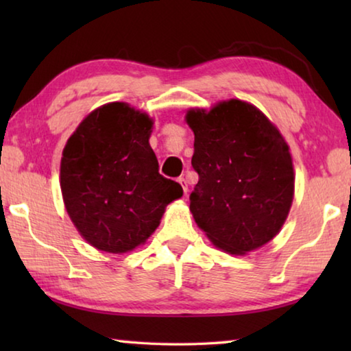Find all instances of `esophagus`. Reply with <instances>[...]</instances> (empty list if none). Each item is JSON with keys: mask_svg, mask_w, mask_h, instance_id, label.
I'll list each match as a JSON object with an SVG mask.
<instances>
[{"mask_svg": "<svg viewBox=\"0 0 351 351\" xmlns=\"http://www.w3.org/2000/svg\"><path fill=\"white\" fill-rule=\"evenodd\" d=\"M178 182L181 184V187H182V192H184V197H186L187 195V192H189V186H187V181L184 180V178H180V180H178Z\"/></svg>", "mask_w": 351, "mask_h": 351, "instance_id": "34e87169", "label": "esophagus"}]
</instances>
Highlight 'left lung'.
Instances as JSON below:
<instances>
[{"label":"left lung","instance_id":"1","mask_svg":"<svg viewBox=\"0 0 351 351\" xmlns=\"http://www.w3.org/2000/svg\"><path fill=\"white\" fill-rule=\"evenodd\" d=\"M186 122L199 175L190 193L195 223L228 254L265 246L280 232L294 198L293 158L280 130L240 99L189 108Z\"/></svg>","mask_w":351,"mask_h":351}]
</instances>
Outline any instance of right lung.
I'll return each instance as SVG.
<instances>
[{"mask_svg": "<svg viewBox=\"0 0 351 351\" xmlns=\"http://www.w3.org/2000/svg\"><path fill=\"white\" fill-rule=\"evenodd\" d=\"M153 119L127 102L93 110L62 153L60 189L71 221L97 251L125 254L150 239L180 184L159 175Z\"/></svg>", "mask_w": 351, "mask_h": 351, "instance_id": "add662e5", "label": "right lung"}]
</instances>
